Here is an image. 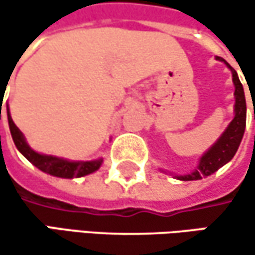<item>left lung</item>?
Segmentation results:
<instances>
[{
    "instance_id": "8db88e82",
    "label": "left lung",
    "mask_w": 255,
    "mask_h": 255,
    "mask_svg": "<svg viewBox=\"0 0 255 255\" xmlns=\"http://www.w3.org/2000/svg\"><path fill=\"white\" fill-rule=\"evenodd\" d=\"M216 59L219 62H223L232 72V81H233V85H235V108H233L235 117L230 121L229 126L226 127V129L222 132V135L217 138V141L208 150H205V153L199 158L198 167L192 173H187V174H183V176L174 174V177L177 180H181V181L201 180L202 177H207V176H211L213 173H216L219 168L226 165L230 159L235 156V153H236V150H238V147L241 144V140L244 137L245 124H247V102H245L244 87H242V84L239 81L236 71L230 66L229 63L222 57H216Z\"/></svg>"
}]
</instances>
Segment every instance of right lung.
Masks as SVG:
<instances>
[{"instance_id": "obj_1", "label": "right lung", "mask_w": 255, "mask_h": 255, "mask_svg": "<svg viewBox=\"0 0 255 255\" xmlns=\"http://www.w3.org/2000/svg\"><path fill=\"white\" fill-rule=\"evenodd\" d=\"M7 120H8L10 132H11V137H13V141H14L17 150L25 156L30 164H33L38 170H41V171H44V173H47L50 176L60 178L84 177V176H88V174L97 171L103 164V158L93 159V161H71V159H65V158H59V156H53V155L39 153V152L33 150L27 144L23 132L13 123L8 106H7Z\"/></svg>"}]
</instances>
